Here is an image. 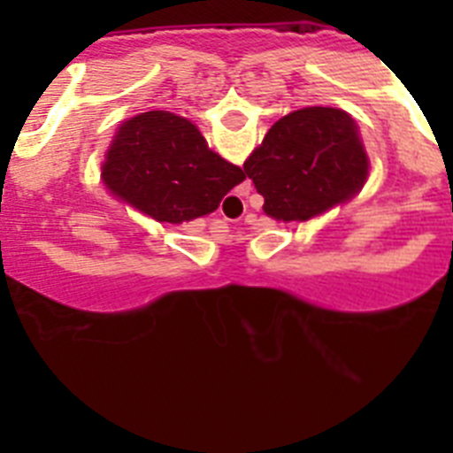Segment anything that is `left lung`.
<instances>
[{"instance_id":"obj_1","label":"left lung","mask_w":453,"mask_h":453,"mask_svg":"<svg viewBox=\"0 0 453 453\" xmlns=\"http://www.w3.org/2000/svg\"><path fill=\"white\" fill-rule=\"evenodd\" d=\"M242 167L265 199V215L306 222L354 197L370 161L345 111L308 106L272 124Z\"/></svg>"}]
</instances>
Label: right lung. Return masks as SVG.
I'll use <instances>...</instances> for the list:
<instances>
[{"instance_id":"add662e5","label":"right lung","mask_w":453,"mask_h":453,"mask_svg":"<svg viewBox=\"0 0 453 453\" xmlns=\"http://www.w3.org/2000/svg\"><path fill=\"white\" fill-rule=\"evenodd\" d=\"M113 195L158 222L181 224L213 213L245 172L208 150L190 119L150 111L127 119L102 165Z\"/></svg>"}]
</instances>
